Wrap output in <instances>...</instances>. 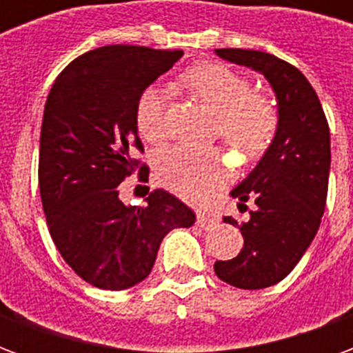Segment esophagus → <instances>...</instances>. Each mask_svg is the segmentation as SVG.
I'll return each instance as SVG.
<instances>
[{"label": "esophagus", "instance_id": "obj_1", "mask_svg": "<svg viewBox=\"0 0 353 353\" xmlns=\"http://www.w3.org/2000/svg\"><path fill=\"white\" fill-rule=\"evenodd\" d=\"M196 223H199L202 229H212V227L217 225V219H215L214 215L202 214V212H200V214L196 215Z\"/></svg>", "mask_w": 353, "mask_h": 353}]
</instances>
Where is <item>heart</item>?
Segmentation results:
<instances>
[{
    "instance_id": "heart-1",
    "label": "heart",
    "mask_w": 353,
    "mask_h": 353,
    "mask_svg": "<svg viewBox=\"0 0 353 353\" xmlns=\"http://www.w3.org/2000/svg\"><path fill=\"white\" fill-rule=\"evenodd\" d=\"M181 87L215 115V132L245 159L268 149L278 130L272 98L253 92L252 81L225 64H202L181 77ZM166 98L161 87L145 88L136 105L139 134L159 143L166 138ZM227 164L217 149L172 145L157 159V176L164 187L187 200H204L227 181Z\"/></svg>"
}]
</instances>
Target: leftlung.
Segmentation results:
<instances>
[{
    "instance_id": "8db88e82",
    "label": "left lung",
    "mask_w": 353,
    "mask_h": 353,
    "mask_svg": "<svg viewBox=\"0 0 353 353\" xmlns=\"http://www.w3.org/2000/svg\"><path fill=\"white\" fill-rule=\"evenodd\" d=\"M215 54L263 73L278 100V130L272 143L230 192L242 202L240 206L253 200L255 210L242 225L232 217L223 219L240 229L244 248L234 259L214 265L217 278L234 288H270L295 268L325 212L329 124L318 94L295 65L261 50L215 49Z\"/></svg>"
}]
</instances>
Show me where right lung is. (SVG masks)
I'll return each mask as SVG.
<instances>
[{"label":"right lung","instance_id":"right-lung-1","mask_svg":"<svg viewBox=\"0 0 353 353\" xmlns=\"http://www.w3.org/2000/svg\"><path fill=\"white\" fill-rule=\"evenodd\" d=\"M183 57V50L108 45L88 50L50 88L39 141V191L52 242L73 272L100 289L145 280L162 238L191 227L196 215L174 194L154 189L145 206H124L119 191L149 168L136 105L141 92Z\"/></svg>","mask_w":353,"mask_h":353}]
</instances>
